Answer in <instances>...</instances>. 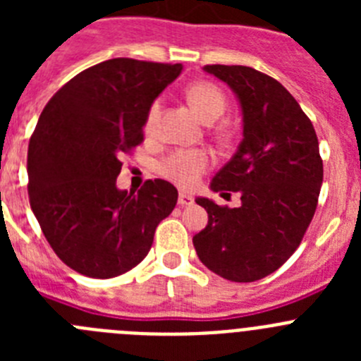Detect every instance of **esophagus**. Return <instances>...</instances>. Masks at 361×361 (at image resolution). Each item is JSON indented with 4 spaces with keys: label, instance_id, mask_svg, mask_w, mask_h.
<instances>
[{
    "label": "esophagus",
    "instance_id": "1",
    "mask_svg": "<svg viewBox=\"0 0 361 361\" xmlns=\"http://www.w3.org/2000/svg\"><path fill=\"white\" fill-rule=\"evenodd\" d=\"M178 206H190L193 204V197L188 195V193H178Z\"/></svg>",
    "mask_w": 361,
    "mask_h": 361
}]
</instances>
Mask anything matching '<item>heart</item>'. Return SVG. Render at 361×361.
I'll use <instances>...</instances> for the list:
<instances>
[{
  "label": "heart",
  "instance_id": "b5f03b06",
  "mask_svg": "<svg viewBox=\"0 0 361 361\" xmlns=\"http://www.w3.org/2000/svg\"><path fill=\"white\" fill-rule=\"evenodd\" d=\"M188 101L199 114L204 123H215L226 110V97L219 86L213 82H195L188 88ZM162 103L155 99L148 108L145 119V132L153 133L161 117ZM212 166V157L204 149H180L171 153L161 164V175L177 184L178 188L190 190L199 183L202 173Z\"/></svg>",
  "mask_w": 361,
  "mask_h": 361
}]
</instances>
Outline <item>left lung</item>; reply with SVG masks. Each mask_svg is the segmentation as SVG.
Segmentation results:
<instances>
[{"label": "left lung", "instance_id": "1", "mask_svg": "<svg viewBox=\"0 0 361 361\" xmlns=\"http://www.w3.org/2000/svg\"><path fill=\"white\" fill-rule=\"evenodd\" d=\"M237 95L242 142L213 177V191H238L228 208L199 197L208 226L193 237L200 262L231 282L279 269L300 245L317 212L324 164L312 123L276 79L250 66L206 65Z\"/></svg>", "mask_w": 361, "mask_h": 361}]
</instances>
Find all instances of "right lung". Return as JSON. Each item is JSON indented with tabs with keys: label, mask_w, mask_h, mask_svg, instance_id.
Masks as SVG:
<instances>
[{
	"label": "right lung",
	"mask_w": 361,
	"mask_h": 361,
	"mask_svg": "<svg viewBox=\"0 0 361 361\" xmlns=\"http://www.w3.org/2000/svg\"><path fill=\"white\" fill-rule=\"evenodd\" d=\"M183 72L117 57L82 70L41 111L28 142V199L44 238L73 271L119 276L148 255L177 190L162 178L117 188L119 157L142 142L149 104Z\"/></svg>",
	"instance_id": "obj_1"
}]
</instances>
